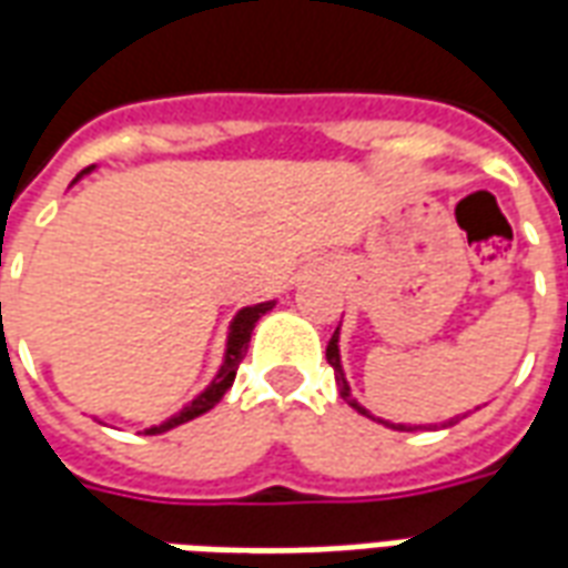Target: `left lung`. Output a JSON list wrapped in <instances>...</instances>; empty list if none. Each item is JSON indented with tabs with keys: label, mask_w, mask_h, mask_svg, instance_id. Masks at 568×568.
Wrapping results in <instances>:
<instances>
[{
	"label": "left lung",
	"mask_w": 568,
	"mask_h": 568,
	"mask_svg": "<svg viewBox=\"0 0 568 568\" xmlns=\"http://www.w3.org/2000/svg\"><path fill=\"white\" fill-rule=\"evenodd\" d=\"M326 363H329V366H333V372H335V384H338V396H342V399H345L347 405H354V408H357L359 415H369L366 408H359V405L354 403V396H351V387H347L345 372H342V359H338V329H335L333 338H329V345H326ZM450 424H454V420H450ZM396 429H405V426H396ZM408 429H412V426H408Z\"/></svg>",
	"instance_id": "1"
}]
</instances>
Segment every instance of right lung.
<instances>
[{
    "label": "right lung",
    "mask_w": 568,
    "mask_h": 568,
    "mask_svg": "<svg viewBox=\"0 0 568 568\" xmlns=\"http://www.w3.org/2000/svg\"><path fill=\"white\" fill-rule=\"evenodd\" d=\"M272 305H275V302H260V305H251V308H242V312L235 314L233 326H230V342H226V359H223L217 378L211 381L209 387L199 393L196 399H193L187 408H181L175 417H169V420L160 426L144 429L148 436H156V433H165V429H172V426L187 424V420H193V417H199V415H205L209 408H214V405L221 403L223 393L233 387L235 372H239L244 354H247V345H251V333H254L256 321H260V317H263V314H266Z\"/></svg>",
    "instance_id": "obj_1"
}]
</instances>
